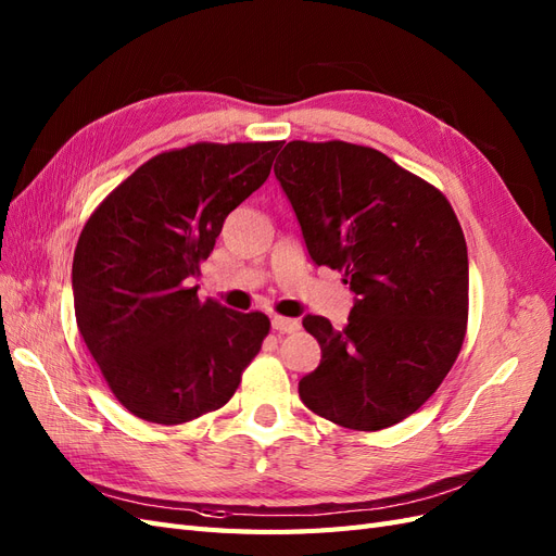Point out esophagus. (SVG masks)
Segmentation results:
<instances>
[{
  "label": "esophagus",
  "mask_w": 556,
  "mask_h": 556,
  "mask_svg": "<svg viewBox=\"0 0 556 556\" xmlns=\"http://www.w3.org/2000/svg\"><path fill=\"white\" fill-rule=\"evenodd\" d=\"M271 327L280 333H292L299 329V319L294 317H280V315H274L271 317Z\"/></svg>",
  "instance_id": "esophagus-1"
}]
</instances>
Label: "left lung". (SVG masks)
<instances>
[{"label":"left lung","mask_w":556,"mask_h":556,"mask_svg":"<svg viewBox=\"0 0 556 556\" xmlns=\"http://www.w3.org/2000/svg\"><path fill=\"white\" fill-rule=\"evenodd\" d=\"M313 264L345 271L343 329L306 315L323 359L299 380L319 417L378 431L413 415L457 359L468 319V252L450 201L380 150L290 141L274 166Z\"/></svg>","instance_id":"8db88e82"}]
</instances>
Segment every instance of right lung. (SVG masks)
<instances>
[{
    "label": "right lung",
    "instance_id": "add662e5",
    "mask_svg": "<svg viewBox=\"0 0 556 556\" xmlns=\"http://www.w3.org/2000/svg\"><path fill=\"white\" fill-rule=\"evenodd\" d=\"M282 141L194 143L139 166L80 231L78 331L115 399L146 422L223 408L268 333L264 313L199 301V264L225 217L271 174Z\"/></svg>",
    "mask_w": 556,
    "mask_h": 556
}]
</instances>
